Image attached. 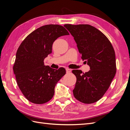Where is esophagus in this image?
I'll return each mask as SVG.
<instances>
[{
    "instance_id": "obj_1",
    "label": "esophagus",
    "mask_w": 130,
    "mask_h": 130,
    "mask_svg": "<svg viewBox=\"0 0 130 130\" xmlns=\"http://www.w3.org/2000/svg\"><path fill=\"white\" fill-rule=\"evenodd\" d=\"M66 72L67 73H69L71 72V69L69 68H66Z\"/></svg>"
}]
</instances>
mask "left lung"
Returning <instances> with one entry per match:
<instances>
[{
  "label": "left lung",
  "mask_w": 130,
  "mask_h": 130,
  "mask_svg": "<svg viewBox=\"0 0 130 130\" xmlns=\"http://www.w3.org/2000/svg\"><path fill=\"white\" fill-rule=\"evenodd\" d=\"M64 26L74 37L81 58L90 69L85 73L72 70L76 77L74 96L82 103H95L104 96L116 75L115 50L108 38L95 27L88 24Z\"/></svg>",
  "instance_id": "8db88e82"
}]
</instances>
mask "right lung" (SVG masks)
<instances>
[{"mask_svg": "<svg viewBox=\"0 0 130 130\" xmlns=\"http://www.w3.org/2000/svg\"><path fill=\"white\" fill-rule=\"evenodd\" d=\"M69 35L61 25H46L32 31L19 45L13 70L19 89L31 103L43 104L53 97L55 86L66 71L45 66L43 61L52 53L54 42Z\"/></svg>", "mask_w": 130, "mask_h": 130, "instance_id": "right-lung-1", "label": "right lung"}]
</instances>
